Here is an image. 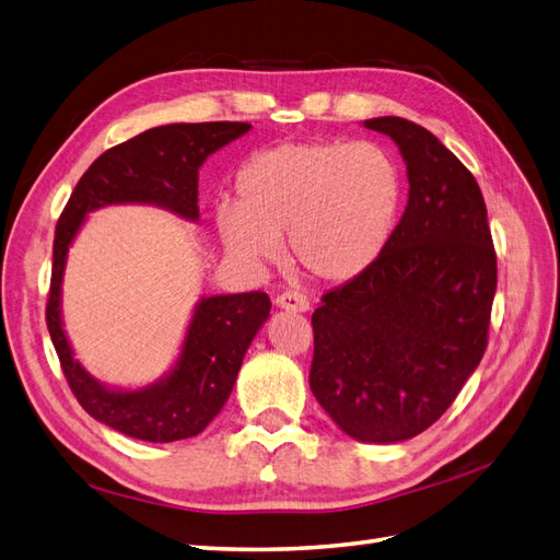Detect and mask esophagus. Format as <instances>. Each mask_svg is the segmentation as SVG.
Segmentation results:
<instances>
[{
    "mask_svg": "<svg viewBox=\"0 0 560 560\" xmlns=\"http://www.w3.org/2000/svg\"><path fill=\"white\" fill-rule=\"evenodd\" d=\"M276 303H278V308L292 311V313H306V311L311 308V301H308L306 296H303L301 292H294V290L282 292V294L276 299Z\"/></svg>",
    "mask_w": 560,
    "mask_h": 560,
    "instance_id": "34e87169",
    "label": "esophagus"
}]
</instances>
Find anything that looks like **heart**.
Listing matches in <instances>:
<instances>
[{
    "label": "heart",
    "instance_id": "1",
    "mask_svg": "<svg viewBox=\"0 0 560 560\" xmlns=\"http://www.w3.org/2000/svg\"><path fill=\"white\" fill-rule=\"evenodd\" d=\"M235 202L217 208V233L231 257L273 261L287 235L294 266L319 282H346L376 261L393 235L404 175L378 142H284L235 173Z\"/></svg>",
    "mask_w": 560,
    "mask_h": 560
}]
</instances>
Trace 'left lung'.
I'll use <instances>...</instances> for the list:
<instances>
[{"label":"left lung","mask_w":560,"mask_h":560,"mask_svg":"<svg viewBox=\"0 0 560 560\" xmlns=\"http://www.w3.org/2000/svg\"><path fill=\"white\" fill-rule=\"evenodd\" d=\"M406 161L409 202L387 245L313 313L311 389L352 439L395 444L444 416L479 366L498 287L481 189L430 130L364 121Z\"/></svg>","instance_id":"obj_1"}]
</instances>
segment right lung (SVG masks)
<instances>
[{
	"label": "right lung",
	"instance_id": "obj_1",
	"mask_svg": "<svg viewBox=\"0 0 560 560\" xmlns=\"http://www.w3.org/2000/svg\"><path fill=\"white\" fill-rule=\"evenodd\" d=\"M249 128L241 121L171 124L135 135L91 163L58 219L46 301L50 341L83 411L126 436L165 444L206 430L231 395L245 350L270 313V299L266 292L202 299L171 376L138 393L107 389L72 358L62 331L60 282L67 247L83 217L112 202H156L198 219V167Z\"/></svg>",
	"mask_w": 560,
	"mask_h": 560
}]
</instances>
